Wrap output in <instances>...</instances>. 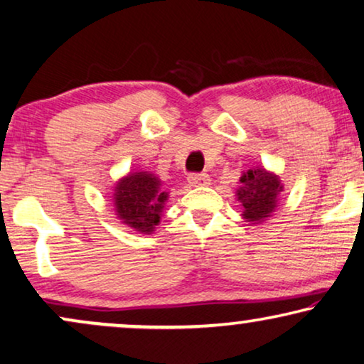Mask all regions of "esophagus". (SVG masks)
<instances>
[{
  "mask_svg": "<svg viewBox=\"0 0 364 364\" xmlns=\"http://www.w3.org/2000/svg\"><path fill=\"white\" fill-rule=\"evenodd\" d=\"M188 183L191 184V186H208L209 176L206 173H193V175L188 176Z\"/></svg>",
  "mask_w": 364,
  "mask_h": 364,
  "instance_id": "obj_1",
  "label": "esophagus"
}]
</instances>
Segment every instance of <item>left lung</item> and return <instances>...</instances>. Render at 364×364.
<instances>
[{
  "instance_id": "1",
  "label": "left lung",
  "mask_w": 364,
  "mask_h": 364,
  "mask_svg": "<svg viewBox=\"0 0 364 364\" xmlns=\"http://www.w3.org/2000/svg\"><path fill=\"white\" fill-rule=\"evenodd\" d=\"M240 186L235 191L237 201L242 206V219L259 226L272 216L277 209L279 194L284 191L280 176L264 166H255L240 176Z\"/></svg>"
}]
</instances>
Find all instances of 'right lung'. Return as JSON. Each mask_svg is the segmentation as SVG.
I'll return each mask as SVG.
<instances>
[{
	"label": "right lung",
	"instance_id": "add662e5",
	"mask_svg": "<svg viewBox=\"0 0 364 364\" xmlns=\"http://www.w3.org/2000/svg\"><path fill=\"white\" fill-rule=\"evenodd\" d=\"M163 181L151 171H130L114 189L115 214L122 223L140 234H151L160 224L168 201Z\"/></svg>",
	"mask_w": 364,
	"mask_h": 364
}]
</instances>
